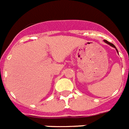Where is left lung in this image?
Masks as SVG:
<instances>
[{
	"label": "left lung",
	"instance_id": "left-lung-1",
	"mask_svg": "<svg viewBox=\"0 0 129 129\" xmlns=\"http://www.w3.org/2000/svg\"><path fill=\"white\" fill-rule=\"evenodd\" d=\"M104 41H105V42L106 43H107V44H108V45H110V46H112V47H114V48H116V51H117V52H118V50H117V49H116V47H115V45H114V44H112V43H109V41H107V40H104Z\"/></svg>",
	"mask_w": 129,
	"mask_h": 129
}]
</instances>
